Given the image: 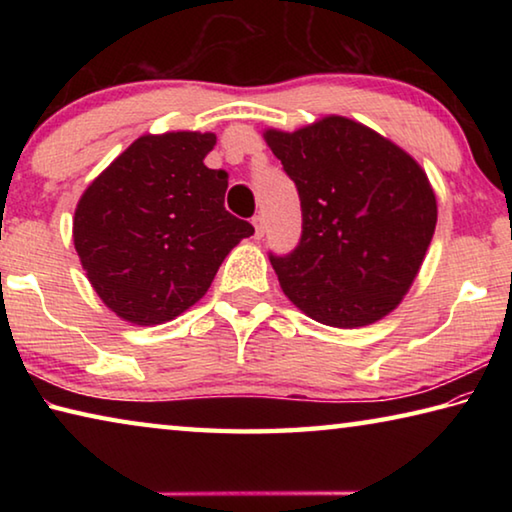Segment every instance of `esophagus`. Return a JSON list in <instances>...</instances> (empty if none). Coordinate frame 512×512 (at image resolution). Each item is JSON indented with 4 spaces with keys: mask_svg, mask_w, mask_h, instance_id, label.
Wrapping results in <instances>:
<instances>
[{
    "mask_svg": "<svg viewBox=\"0 0 512 512\" xmlns=\"http://www.w3.org/2000/svg\"><path fill=\"white\" fill-rule=\"evenodd\" d=\"M253 225H255V237L262 239L264 232H266V223H264V216L262 214H255L253 216Z\"/></svg>",
    "mask_w": 512,
    "mask_h": 512,
    "instance_id": "esophagus-1",
    "label": "esophagus"
}]
</instances>
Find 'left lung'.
<instances>
[{"mask_svg":"<svg viewBox=\"0 0 512 512\" xmlns=\"http://www.w3.org/2000/svg\"><path fill=\"white\" fill-rule=\"evenodd\" d=\"M266 142L296 183L302 235L268 253L293 305L318 323L363 327L393 311L436 230V196L411 155L370 128L325 117Z\"/></svg>","mask_w":512,"mask_h":512,"instance_id":"obj_1","label":"left lung"}]
</instances>
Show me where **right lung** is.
I'll return each mask as SVG.
<instances>
[{
  "label": "right lung",
  "instance_id": "obj_1",
  "mask_svg": "<svg viewBox=\"0 0 512 512\" xmlns=\"http://www.w3.org/2000/svg\"><path fill=\"white\" fill-rule=\"evenodd\" d=\"M212 133L144 135L85 189L74 246L99 298L135 325L176 318L255 232L223 207L228 171L207 169Z\"/></svg>",
  "mask_w": 512,
  "mask_h": 512
}]
</instances>
